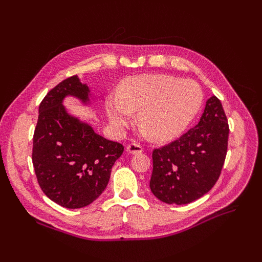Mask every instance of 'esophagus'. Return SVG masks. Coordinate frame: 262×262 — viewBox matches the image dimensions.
I'll use <instances>...</instances> for the list:
<instances>
[{"label": "esophagus", "instance_id": "esophagus-1", "mask_svg": "<svg viewBox=\"0 0 262 262\" xmlns=\"http://www.w3.org/2000/svg\"><path fill=\"white\" fill-rule=\"evenodd\" d=\"M126 151L130 154H140L143 152V147L141 145H138V144L133 143L129 144V145H127Z\"/></svg>", "mask_w": 262, "mask_h": 262}]
</instances>
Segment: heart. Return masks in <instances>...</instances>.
<instances>
[{"label": "heart", "mask_w": 262, "mask_h": 262, "mask_svg": "<svg viewBox=\"0 0 262 262\" xmlns=\"http://www.w3.org/2000/svg\"><path fill=\"white\" fill-rule=\"evenodd\" d=\"M203 102L202 89L192 80H180L165 74L130 76L118 93L105 99L110 125L122 133L134 121L143 134L158 142L174 140L186 129Z\"/></svg>", "instance_id": "b5f03b06"}]
</instances>
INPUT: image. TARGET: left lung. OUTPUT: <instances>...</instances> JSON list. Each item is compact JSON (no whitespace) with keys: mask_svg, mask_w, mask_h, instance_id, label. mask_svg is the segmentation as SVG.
I'll return each instance as SVG.
<instances>
[{"mask_svg":"<svg viewBox=\"0 0 262 262\" xmlns=\"http://www.w3.org/2000/svg\"><path fill=\"white\" fill-rule=\"evenodd\" d=\"M229 133L223 105L210 97L196 126L153 151L149 188L154 196L166 204L186 205L207 193L223 168Z\"/></svg>","mask_w":262,"mask_h":262,"instance_id":"obj_1","label":"left lung"}]
</instances>
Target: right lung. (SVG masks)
<instances>
[{"instance_id":"obj_1","label":"right lung","mask_w":262,"mask_h":262,"mask_svg":"<svg viewBox=\"0 0 262 262\" xmlns=\"http://www.w3.org/2000/svg\"><path fill=\"white\" fill-rule=\"evenodd\" d=\"M69 96L90 102L89 86L77 75L46 94L39 105L32 164L43 193L62 207L75 209L90 205L103 192L124 146L70 115L63 105Z\"/></svg>"}]
</instances>
